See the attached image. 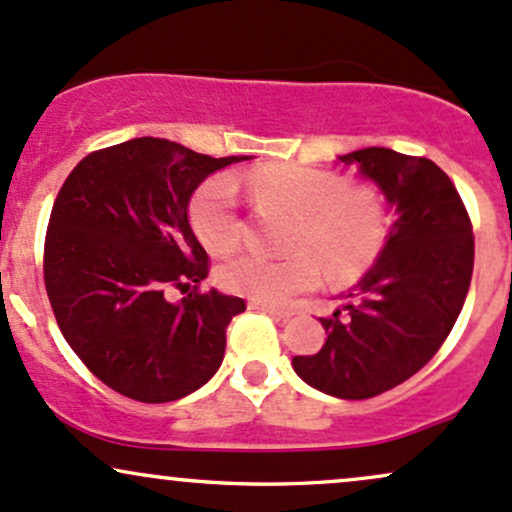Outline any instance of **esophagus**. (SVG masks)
<instances>
[{"mask_svg": "<svg viewBox=\"0 0 512 512\" xmlns=\"http://www.w3.org/2000/svg\"><path fill=\"white\" fill-rule=\"evenodd\" d=\"M250 310H264V313L279 317V320H289V317L293 315L291 308H279V305H272V303H262V301H250L248 303Z\"/></svg>", "mask_w": 512, "mask_h": 512, "instance_id": "esophagus-1", "label": "esophagus"}]
</instances>
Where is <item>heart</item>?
Returning a JSON list of instances; mask_svg holds the SVG:
<instances>
[{
    "mask_svg": "<svg viewBox=\"0 0 512 512\" xmlns=\"http://www.w3.org/2000/svg\"><path fill=\"white\" fill-rule=\"evenodd\" d=\"M245 187L260 204H279L296 214L291 255L243 252L221 264L226 291L262 303H286L313 291L322 274L354 281L383 255L390 221L383 197L370 185H346L332 170L308 166H262L245 175ZM190 219L211 252H231L243 236L238 190L231 178L216 175L195 192Z\"/></svg>",
    "mask_w": 512,
    "mask_h": 512,
    "instance_id": "1",
    "label": "heart"
}]
</instances>
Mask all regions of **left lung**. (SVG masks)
I'll return each instance as SVG.
<instances>
[{"label":"left lung","instance_id":"obj_1","mask_svg":"<svg viewBox=\"0 0 512 512\" xmlns=\"http://www.w3.org/2000/svg\"><path fill=\"white\" fill-rule=\"evenodd\" d=\"M339 161L378 182L395 223L344 310L320 317L325 346L293 356V370L332 397L368 399L419 373L448 339L472 281L474 233L460 192L428 158L368 146Z\"/></svg>","mask_w":512,"mask_h":512}]
</instances>
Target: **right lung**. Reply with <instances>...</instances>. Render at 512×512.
I'll return each mask as SVG.
<instances>
[{"label":"right lung","instance_id":"right-lung-1","mask_svg":"<svg viewBox=\"0 0 512 512\" xmlns=\"http://www.w3.org/2000/svg\"><path fill=\"white\" fill-rule=\"evenodd\" d=\"M236 161L139 137L81 158L57 192L45 291L67 344L110 390L175 402L219 370L245 301L199 289L209 255L187 209L199 182Z\"/></svg>","mask_w":512,"mask_h":512}]
</instances>
